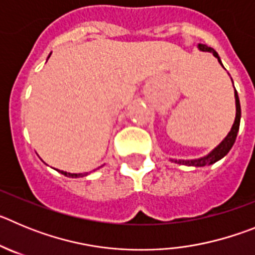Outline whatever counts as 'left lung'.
Returning <instances> with one entry per match:
<instances>
[{"label":"left lung","mask_w":255,"mask_h":255,"mask_svg":"<svg viewBox=\"0 0 255 255\" xmlns=\"http://www.w3.org/2000/svg\"><path fill=\"white\" fill-rule=\"evenodd\" d=\"M198 49L202 52H209L212 55L215 56L218 60V62L221 64V66L224 67L222 62H221V58L218 56L217 52L215 51L211 47L206 46V44H199L198 46ZM233 80V79H231ZM235 106H236V115H235V121H234L233 126H231V130L229 131V134L225 136V139L218 144L215 149H212L211 152L208 153L204 157H200V158L195 159H171L175 163L180 164H185V166H194V167H204V166H209V164L216 163L217 161H220L221 158H224L225 155L230 152V149L233 148L234 143L236 140V136H238L239 132V126H240V119H242V108H240V101H239L238 92L235 89Z\"/></svg>","instance_id":"obj_1"}]
</instances>
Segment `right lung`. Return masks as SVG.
<instances>
[{
	"label": "right lung",
	"mask_w": 255,
	"mask_h": 255,
	"mask_svg": "<svg viewBox=\"0 0 255 255\" xmlns=\"http://www.w3.org/2000/svg\"><path fill=\"white\" fill-rule=\"evenodd\" d=\"M51 56V55H49ZM49 56H48V58H49ZM58 172H61L62 173V175H65V176H67V177H83V176H87L88 175V172H85V173H71V172H66V171H60V170H57Z\"/></svg>",
	"instance_id": "1"
}]
</instances>
